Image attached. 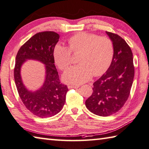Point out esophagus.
Here are the masks:
<instances>
[{"instance_id":"esophagus-1","label":"esophagus","mask_w":149,"mask_h":149,"mask_svg":"<svg viewBox=\"0 0 149 149\" xmlns=\"http://www.w3.org/2000/svg\"><path fill=\"white\" fill-rule=\"evenodd\" d=\"M68 88H79V86H78V85H69V86H68Z\"/></svg>"}]
</instances>
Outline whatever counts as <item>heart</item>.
Instances as JSON below:
<instances>
[{
	"label": "heart",
	"mask_w": 149,
	"mask_h": 149,
	"mask_svg": "<svg viewBox=\"0 0 149 149\" xmlns=\"http://www.w3.org/2000/svg\"><path fill=\"white\" fill-rule=\"evenodd\" d=\"M69 44V48L57 44L54 49L55 63L61 70H65L71 63V52H80L78 57L80 63L70 67L63 74V80L66 83L80 84L89 80L93 74L100 76L113 61V43L105 36L81 32L71 36Z\"/></svg>",
	"instance_id": "heart-1"
}]
</instances>
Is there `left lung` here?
<instances>
[{
	"label": "left lung",
	"mask_w": 149,
	"mask_h": 149,
	"mask_svg": "<svg viewBox=\"0 0 149 149\" xmlns=\"http://www.w3.org/2000/svg\"><path fill=\"white\" fill-rule=\"evenodd\" d=\"M113 42L114 56L110 67L93 83V93L86 101L90 112L108 116L118 112L128 98L134 81V66L132 49L123 38L106 32Z\"/></svg>",
	"instance_id": "1"
}]
</instances>
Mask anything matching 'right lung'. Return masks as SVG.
I'll use <instances>...</instances> for the list:
<instances>
[{
  "mask_svg": "<svg viewBox=\"0 0 149 149\" xmlns=\"http://www.w3.org/2000/svg\"><path fill=\"white\" fill-rule=\"evenodd\" d=\"M59 39V34L54 31L36 33L21 47L15 57L14 73L18 93L25 107L40 118L56 115L61 111L65 102L68 88L60 83L54 65V49ZM27 60L41 62L45 68L43 84L35 91L26 88L20 76L22 65Z\"/></svg>",
  "mask_w": 149,
  "mask_h": 149,
  "instance_id": "obj_1",
  "label": "right lung"
}]
</instances>
